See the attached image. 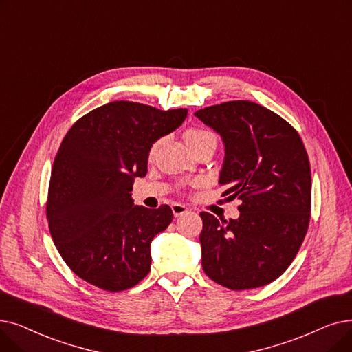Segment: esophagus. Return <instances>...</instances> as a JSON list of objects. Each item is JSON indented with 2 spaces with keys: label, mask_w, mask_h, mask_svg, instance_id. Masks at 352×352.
<instances>
[{
  "label": "esophagus",
  "mask_w": 352,
  "mask_h": 352,
  "mask_svg": "<svg viewBox=\"0 0 352 352\" xmlns=\"http://www.w3.org/2000/svg\"><path fill=\"white\" fill-rule=\"evenodd\" d=\"M171 210H173L174 217H179V216H182V214H187V212L190 211V210H188V207L182 206V204H173Z\"/></svg>",
  "instance_id": "obj_1"
}]
</instances>
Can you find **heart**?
Here are the masks:
<instances>
[{
  "label": "heart",
  "mask_w": 352,
  "mask_h": 352,
  "mask_svg": "<svg viewBox=\"0 0 352 352\" xmlns=\"http://www.w3.org/2000/svg\"><path fill=\"white\" fill-rule=\"evenodd\" d=\"M184 138H186V142L188 144V146L192 148V146L198 145V144L206 141V140H208V138H216V136H214V133H211L210 131H204V129H188V131L186 132V135H184ZM155 151H157V144L151 148L149 155L154 157V155H155Z\"/></svg>",
  "instance_id": "b5f03b06"
}]
</instances>
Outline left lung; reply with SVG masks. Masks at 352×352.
<instances>
[{
  "mask_svg": "<svg viewBox=\"0 0 352 352\" xmlns=\"http://www.w3.org/2000/svg\"><path fill=\"white\" fill-rule=\"evenodd\" d=\"M221 135L223 195L239 198L240 216L200 212L201 266L216 283L254 289L292 263L311 219V165L296 129L265 106L232 100L194 113Z\"/></svg>",
  "mask_w": 352,
  "mask_h": 352,
  "instance_id": "left-lung-1",
  "label": "left lung"
}]
</instances>
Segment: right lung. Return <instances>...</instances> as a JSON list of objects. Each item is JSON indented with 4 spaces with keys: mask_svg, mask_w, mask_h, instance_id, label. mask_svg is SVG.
<instances>
[{
    "mask_svg": "<svg viewBox=\"0 0 352 352\" xmlns=\"http://www.w3.org/2000/svg\"><path fill=\"white\" fill-rule=\"evenodd\" d=\"M187 109L160 111L116 100L82 116L54 158L45 214L50 234L78 276L108 292L138 285L151 270V241L173 221L170 206H133L135 177L149 149Z\"/></svg>",
    "mask_w": 352,
    "mask_h": 352,
    "instance_id": "add662e5",
    "label": "right lung"
}]
</instances>
